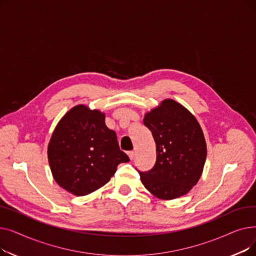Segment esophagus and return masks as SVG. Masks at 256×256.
<instances>
[{"label":"esophagus","instance_id":"34e87169","mask_svg":"<svg viewBox=\"0 0 256 256\" xmlns=\"http://www.w3.org/2000/svg\"><path fill=\"white\" fill-rule=\"evenodd\" d=\"M128 158H130V160H132L134 156H135V152H132V150L128 152Z\"/></svg>","mask_w":256,"mask_h":256}]
</instances>
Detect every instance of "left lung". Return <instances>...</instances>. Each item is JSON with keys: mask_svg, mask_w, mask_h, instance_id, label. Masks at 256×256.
<instances>
[{"mask_svg": "<svg viewBox=\"0 0 256 256\" xmlns=\"http://www.w3.org/2000/svg\"><path fill=\"white\" fill-rule=\"evenodd\" d=\"M156 142V160L148 171L138 170L144 186L154 196L174 199L199 180L206 158V144L196 118L178 102L164 100L143 120Z\"/></svg>", "mask_w": 256, "mask_h": 256, "instance_id": "1", "label": "left lung"}]
</instances>
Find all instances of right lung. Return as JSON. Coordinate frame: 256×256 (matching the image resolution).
I'll return each mask as SVG.
<instances>
[{
	"instance_id": "right-lung-1",
	"label": "right lung",
	"mask_w": 256,
	"mask_h": 256,
	"mask_svg": "<svg viewBox=\"0 0 256 256\" xmlns=\"http://www.w3.org/2000/svg\"><path fill=\"white\" fill-rule=\"evenodd\" d=\"M52 176L76 196L104 186L121 163L130 160L120 150L114 130L106 126L104 114L76 106L52 132L48 150Z\"/></svg>"
}]
</instances>
